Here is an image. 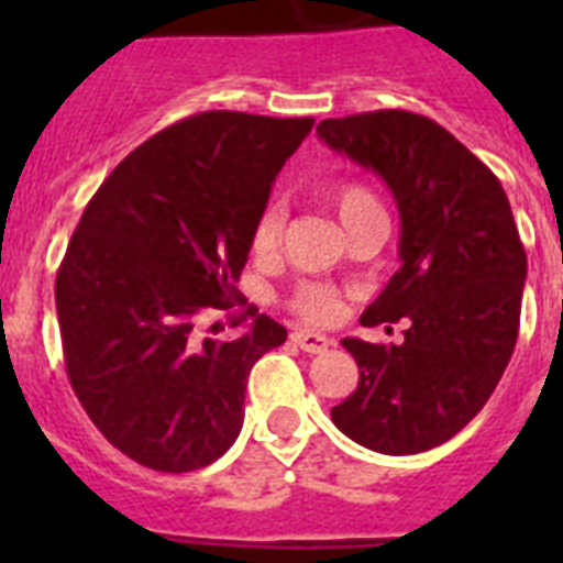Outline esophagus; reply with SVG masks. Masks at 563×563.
<instances>
[{
    "mask_svg": "<svg viewBox=\"0 0 563 563\" xmlns=\"http://www.w3.org/2000/svg\"><path fill=\"white\" fill-rule=\"evenodd\" d=\"M291 344H298L300 351H307V353H324L327 347H330V339L321 333H309V330H295V333L289 335Z\"/></svg>",
    "mask_w": 563,
    "mask_h": 563,
    "instance_id": "1",
    "label": "esophagus"
}]
</instances>
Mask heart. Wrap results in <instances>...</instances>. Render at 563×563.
<instances>
[{"instance_id": "1", "label": "heart", "mask_w": 563, "mask_h": 563, "mask_svg": "<svg viewBox=\"0 0 563 563\" xmlns=\"http://www.w3.org/2000/svg\"><path fill=\"white\" fill-rule=\"evenodd\" d=\"M327 203L333 207L335 216L342 219L344 228H351L353 221L365 219V216H379L383 203L376 198L374 189L368 184H362L356 178L333 180L330 187H324ZM283 242V210L277 203H265L260 216H256L254 228H251V254L260 260L277 254V247ZM286 307L298 318L309 321V324H330L339 316V295L330 286L321 283H300L291 289L286 298Z\"/></svg>"}]
</instances>
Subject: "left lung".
Instances as JSON below:
<instances>
[{"mask_svg":"<svg viewBox=\"0 0 563 563\" xmlns=\"http://www.w3.org/2000/svg\"><path fill=\"white\" fill-rule=\"evenodd\" d=\"M318 136L388 184L400 268L362 324L406 318L402 344L344 339L360 385L330 418L356 444L411 455L462 432L517 344L526 251L497 175L446 128L409 110L324 119Z\"/></svg>","mask_w":563,"mask_h":563,"instance_id":"1","label":"left lung"}]
</instances>
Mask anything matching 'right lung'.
I'll use <instances>...</instances> for the list:
<instances>
[{
    "mask_svg": "<svg viewBox=\"0 0 563 563\" xmlns=\"http://www.w3.org/2000/svg\"><path fill=\"white\" fill-rule=\"evenodd\" d=\"M312 122L195 113L128 154L87 203L55 280L66 376L136 464L189 473L236 441L247 374L286 342L236 280L274 178ZM216 311L252 327L219 343L202 335Z\"/></svg>",
    "mask_w": 563,
    "mask_h": 563,
    "instance_id": "obj_1",
    "label": "right lung"
}]
</instances>
